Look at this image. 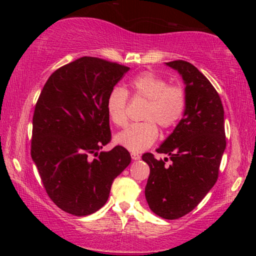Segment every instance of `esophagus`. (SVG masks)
Here are the masks:
<instances>
[{"label":"esophagus","mask_w":256,"mask_h":256,"mask_svg":"<svg viewBox=\"0 0 256 256\" xmlns=\"http://www.w3.org/2000/svg\"><path fill=\"white\" fill-rule=\"evenodd\" d=\"M131 158L133 160H138V159L141 158V156L138 154H136V152H131Z\"/></svg>","instance_id":"obj_1"}]
</instances>
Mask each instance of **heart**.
<instances>
[{
    "label": "heart",
    "instance_id": "1",
    "mask_svg": "<svg viewBox=\"0 0 256 256\" xmlns=\"http://www.w3.org/2000/svg\"><path fill=\"white\" fill-rule=\"evenodd\" d=\"M128 92L133 99L146 100L141 112L144 122L136 123L120 132L116 142L131 151H144L158 138V126L164 130L174 128L183 118L186 110L185 89L178 84H168L167 80L154 72H144L128 82ZM126 90L115 86L108 94L106 110L116 126L128 124Z\"/></svg>",
    "mask_w": 256,
    "mask_h": 256
}]
</instances>
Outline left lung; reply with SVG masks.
<instances>
[{
	"instance_id": "left-lung-1",
	"label": "left lung",
	"mask_w": 256,
	"mask_h": 256,
	"mask_svg": "<svg viewBox=\"0 0 256 256\" xmlns=\"http://www.w3.org/2000/svg\"><path fill=\"white\" fill-rule=\"evenodd\" d=\"M180 72L185 82L186 110L174 131L157 149L170 156L157 160L146 152L142 160L149 164L146 186L149 208L164 219L174 220L192 211L216 184L226 133L224 107L211 82L186 60L166 63Z\"/></svg>"
}]
</instances>
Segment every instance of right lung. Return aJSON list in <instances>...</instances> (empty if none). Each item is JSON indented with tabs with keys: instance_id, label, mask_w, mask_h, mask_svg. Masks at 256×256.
Returning <instances> with one entry per match:
<instances>
[{
	"instance_id": "obj_1",
	"label": "right lung",
	"mask_w": 256,
	"mask_h": 256,
	"mask_svg": "<svg viewBox=\"0 0 256 256\" xmlns=\"http://www.w3.org/2000/svg\"><path fill=\"white\" fill-rule=\"evenodd\" d=\"M128 70L84 56L52 73L38 98L32 158L50 198L68 214L82 216L100 209L112 180L131 162L122 146L98 154L112 138L108 94Z\"/></svg>"
}]
</instances>
